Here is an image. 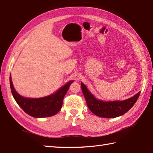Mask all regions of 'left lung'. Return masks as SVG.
Wrapping results in <instances>:
<instances>
[{"instance_id":"1","label":"left lung","mask_w":153,"mask_h":153,"mask_svg":"<svg viewBox=\"0 0 153 153\" xmlns=\"http://www.w3.org/2000/svg\"><path fill=\"white\" fill-rule=\"evenodd\" d=\"M81 86L89 110L94 114L106 118H116L124 114L134 105L140 95L139 92L131 98L122 101L104 102L95 98L83 83H81Z\"/></svg>"}]
</instances>
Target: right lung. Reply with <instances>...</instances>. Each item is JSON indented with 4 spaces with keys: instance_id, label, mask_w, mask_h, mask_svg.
I'll return each instance as SVG.
<instances>
[{
    "instance_id": "1",
    "label": "right lung",
    "mask_w": 153,
    "mask_h": 153,
    "mask_svg": "<svg viewBox=\"0 0 153 153\" xmlns=\"http://www.w3.org/2000/svg\"><path fill=\"white\" fill-rule=\"evenodd\" d=\"M73 81L66 83L53 95L39 99H28L23 97L16 91L10 76L11 92L15 100L24 111L35 118H45L56 114L62 106L64 97Z\"/></svg>"
}]
</instances>
